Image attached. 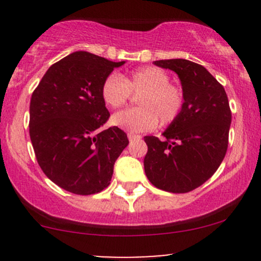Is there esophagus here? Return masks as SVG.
<instances>
[{"instance_id":"34e87169","label":"esophagus","mask_w":261,"mask_h":261,"mask_svg":"<svg viewBox=\"0 0 261 261\" xmlns=\"http://www.w3.org/2000/svg\"><path fill=\"white\" fill-rule=\"evenodd\" d=\"M127 139H128V141H135V140H139V139H141V136H139V135L128 134V135H127Z\"/></svg>"}]
</instances>
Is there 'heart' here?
<instances>
[{
  "label": "heart",
  "mask_w": 261,
  "mask_h": 261,
  "mask_svg": "<svg viewBox=\"0 0 261 261\" xmlns=\"http://www.w3.org/2000/svg\"><path fill=\"white\" fill-rule=\"evenodd\" d=\"M140 94L136 99L139 108L114 114L112 125L139 134L151 131L161 125L174 122L184 108V92L170 83L169 74L154 66L134 70L126 76L112 73L101 85V98L109 108L124 107L130 94Z\"/></svg>",
  "instance_id": "1"
}]
</instances>
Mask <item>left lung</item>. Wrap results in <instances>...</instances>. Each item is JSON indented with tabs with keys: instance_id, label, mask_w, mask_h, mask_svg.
Segmentation results:
<instances>
[{
	"instance_id": "left-lung-1",
	"label": "left lung",
	"mask_w": 261,
	"mask_h": 261,
	"mask_svg": "<svg viewBox=\"0 0 261 261\" xmlns=\"http://www.w3.org/2000/svg\"><path fill=\"white\" fill-rule=\"evenodd\" d=\"M153 64L178 74L185 100L179 118L162 134L166 139L145 136V173L155 188L188 193L211 178L226 155L232 121L228 98L201 65L184 59Z\"/></svg>"
}]
</instances>
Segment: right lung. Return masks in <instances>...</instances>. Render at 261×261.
<instances>
[{
	"label": "right lung",
	"mask_w": 261,
	"mask_h": 261,
	"mask_svg": "<svg viewBox=\"0 0 261 261\" xmlns=\"http://www.w3.org/2000/svg\"><path fill=\"white\" fill-rule=\"evenodd\" d=\"M124 64L87 51L72 53L50 66L33 92L29 135L35 157L45 175L66 191L100 193L128 145L119 127L98 133L110 116L101 85Z\"/></svg>",
	"instance_id": "add662e5"
}]
</instances>
